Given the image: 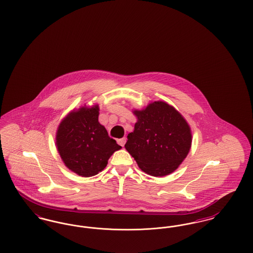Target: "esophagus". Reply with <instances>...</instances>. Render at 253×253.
I'll return each mask as SVG.
<instances>
[{
	"mask_svg": "<svg viewBox=\"0 0 253 253\" xmlns=\"http://www.w3.org/2000/svg\"><path fill=\"white\" fill-rule=\"evenodd\" d=\"M125 142H126V138H125V137H122L121 139H118V143L121 145V146H122V147L124 146Z\"/></svg>",
	"mask_w": 253,
	"mask_h": 253,
	"instance_id": "34e87169",
	"label": "esophagus"
}]
</instances>
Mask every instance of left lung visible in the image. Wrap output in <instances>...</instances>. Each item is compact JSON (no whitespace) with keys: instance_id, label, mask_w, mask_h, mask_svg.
<instances>
[{"instance_id":"left-lung-1","label":"left lung","mask_w":253,"mask_h":253,"mask_svg":"<svg viewBox=\"0 0 253 253\" xmlns=\"http://www.w3.org/2000/svg\"><path fill=\"white\" fill-rule=\"evenodd\" d=\"M132 112L136 122L127 136L125 149L146 173L157 177L170 174L191 150L193 135L189 123L162 100Z\"/></svg>"}]
</instances>
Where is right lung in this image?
Instances as JSON below:
<instances>
[{
	"mask_svg": "<svg viewBox=\"0 0 253 253\" xmlns=\"http://www.w3.org/2000/svg\"><path fill=\"white\" fill-rule=\"evenodd\" d=\"M97 103L73 109L60 122L56 147L64 165L80 176L90 177L103 170L109 158L121 146L98 121Z\"/></svg>",
	"mask_w": 253,
	"mask_h": 253,
	"instance_id": "add662e5",
	"label": "right lung"
}]
</instances>
